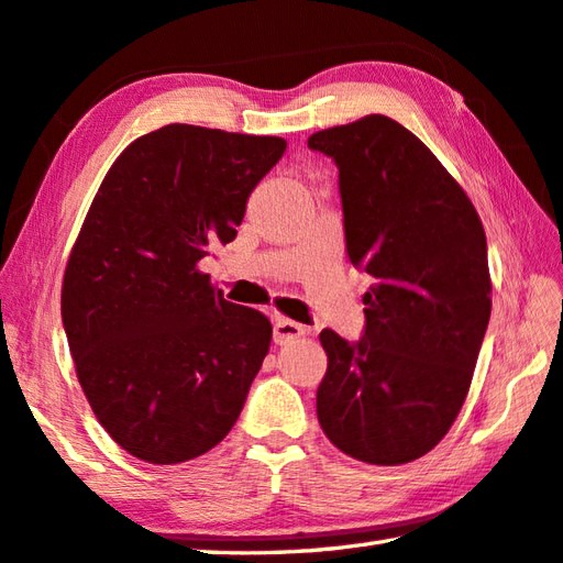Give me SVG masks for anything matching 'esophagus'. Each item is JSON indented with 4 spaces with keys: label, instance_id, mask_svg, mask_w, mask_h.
<instances>
[{
    "label": "esophagus",
    "instance_id": "obj_1",
    "mask_svg": "<svg viewBox=\"0 0 563 563\" xmlns=\"http://www.w3.org/2000/svg\"><path fill=\"white\" fill-rule=\"evenodd\" d=\"M307 334V329L302 324L292 322V319H285V317H275L273 322V339L275 344H288V341H295Z\"/></svg>",
    "mask_w": 563,
    "mask_h": 563
}]
</instances>
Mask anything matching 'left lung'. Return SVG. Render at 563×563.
Masks as SVG:
<instances>
[{
    "label": "left lung",
    "instance_id": "1",
    "mask_svg": "<svg viewBox=\"0 0 563 563\" xmlns=\"http://www.w3.org/2000/svg\"><path fill=\"white\" fill-rule=\"evenodd\" d=\"M307 146L334 158L349 258L376 280L356 344L319 334L317 420L349 456L410 464L442 442L471 388L490 319L486 231L464 187L390 117L317 131Z\"/></svg>",
    "mask_w": 563,
    "mask_h": 563
}]
</instances>
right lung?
<instances>
[{
  "mask_svg": "<svg viewBox=\"0 0 563 563\" xmlns=\"http://www.w3.org/2000/svg\"><path fill=\"white\" fill-rule=\"evenodd\" d=\"M285 139L168 124L121 151L63 275L77 380L114 442L148 464L207 454L239 420L273 339L200 261L236 239Z\"/></svg>",
  "mask_w": 563,
  "mask_h": 563,
  "instance_id": "1",
  "label": "right lung"
}]
</instances>
